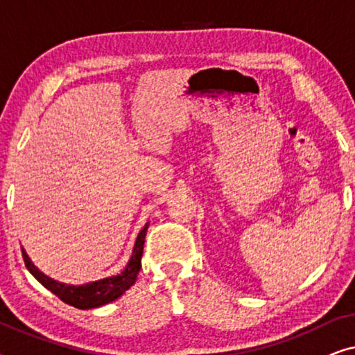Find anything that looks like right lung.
Segmentation results:
<instances>
[{"mask_svg": "<svg viewBox=\"0 0 355 355\" xmlns=\"http://www.w3.org/2000/svg\"><path fill=\"white\" fill-rule=\"evenodd\" d=\"M148 223L144 226V230L139 232L137 241H135L132 255L123 271L118 275L108 276V278L98 279V281H90V283L80 284V286H72V284H64V283H56L55 279L48 278L40 271L37 270V266L28 260V255H26V266L31 273L35 276L38 283H42L48 291H51L56 297H60L64 304H69L72 307L80 309V310H89V309H96L101 307V305H106L113 300L119 299L125 291H128L130 286L135 283L137 279V275L140 271V266H142V254H144V242H145V234H147Z\"/></svg>", "mask_w": 355, "mask_h": 355, "instance_id": "add662e5", "label": "right lung"}]
</instances>
